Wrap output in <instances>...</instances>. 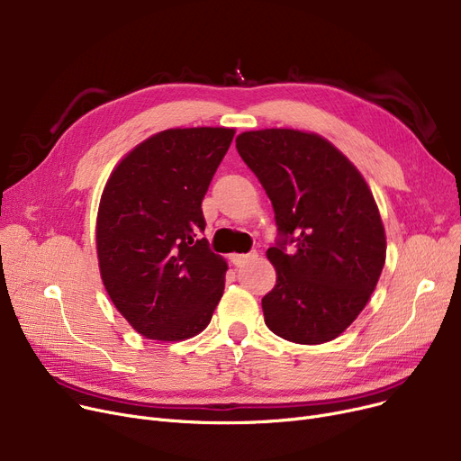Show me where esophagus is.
<instances>
[{"label": "esophagus", "mask_w": 461, "mask_h": 461, "mask_svg": "<svg viewBox=\"0 0 461 461\" xmlns=\"http://www.w3.org/2000/svg\"><path fill=\"white\" fill-rule=\"evenodd\" d=\"M256 258H258V252L252 250L249 254H233L231 261H233V265H237V267H240V265H245V263H249V261H252Z\"/></svg>", "instance_id": "obj_1"}]
</instances>
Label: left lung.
Returning a JSON list of instances; mask_svg holds the SVG:
<instances>
[{"instance_id":"8db88e82","label":"left lung","mask_w":461,"mask_h":461,"mask_svg":"<svg viewBox=\"0 0 461 461\" xmlns=\"http://www.w3.org/2000/svg\"><path fill=\"white\" fill-rule=\"evenodd\" d=\"M235 143L267 192L278 226L267 250L276 285L261 299L265 325L295 344L334 340L366 306L386 256L365 177L313 132L250 131Z\"/></svg>"}]
</instances>
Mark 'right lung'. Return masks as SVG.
<instances>
[{
  "instance_id": "1",
  "label": "right lung",
  "mask_w": 461,
  "mask_h": 461,
  "mask_svg": "<svg viewBox=\"0 0 461 461\" xmlns=\"http://www.w3.org/2000/svg\"><path fill=\"white\" fill-rule=\"evenodd\" d=\"M235 131L169 129L112 172L96 214V254L115 308L149 340L202 332L224 294L226 261L211 252L202 202Z\"/></svg>"
}]
</instances>
